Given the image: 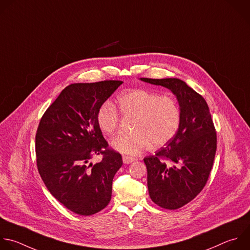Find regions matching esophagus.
Returning <instances> with one entry per match:
<instances>
[{
	"label": "esophagus",
	"instance_id": "34e87169",
	"mask_svg": "<svg viewBox=\"0 0 250 250\" xmlns=\"http://www.w3.org/2000/svg\"><path fill=\"white\" fill-rule=\"evenodd\" d=\"M133 161H135V158H133V157L123 156V162H124L125 164H129V163H132Z\"/></svg>",
	"mask_w": 250,
	"mask_h": 250
}]
</instances>
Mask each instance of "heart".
<instances>
[{"mask_svg": "<svg viewBox=\"0 0 250 250\" xmlns=\"http://www.w3.org/2000/svg\"><path fill=\"white\" fill-rule=\"evenodd\" d=\"M118 107L125 117H134L132 132L120 133L112 140V147L124 154L137 155L150 144L161 147L178 133L182 110L178 100L170 95L148 89H131L118 98ZM96 122L105 134H112L119 126L121 117L116 107L104 103L97 111Z\"/></svg>", "mask_w": 250, "mask_h": 250, "instance_id": "b5f03b06", "label": "heart"}]
</instances>
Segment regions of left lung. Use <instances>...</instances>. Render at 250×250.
I'll use <instances>...</instances> for the list:
<instances>
[{"label":"left lung","instance_id":"left-lung-1","mask_svg":"<svg viewBox=\"0 0 250 250\" xmlns=\"http://www.w3.org/2000/svg\"><path fill=\"white\" fill-rule=\"evenodd\" d=\"M169 88L179 101L182 123L176 136L145 157L150 198L176 210L193 200L207 184L217 150V133L205 99L178 78H140Z\"/></svg>","mask_w":250,"mask_h":250}]
</instances>
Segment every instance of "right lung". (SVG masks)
<instances>
[{"label":"right lung","mask_w":250,"mask_h":250,"mask_svg":"<svg viewBox=\"0 0 250 250\" xmlns=\"http://www.w3.org/2000/svg\"><path fill=\"white\" fill-rule=\"evenodd\" d=\"M120 80L73 83L42 116L35 136L37 169L51 194L68 210L90 216L112 197L122 155L109 147L96 122L98 109L122 84ZM101 154L95 165L89 160Z\"/></svg>","instance_id":"right-lung-1"}]
</instances>
